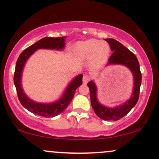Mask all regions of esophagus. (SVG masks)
I'll return each instance as SVG.
<instances>
[{
  "mask_svg": "<svg viewBox=\"0 0 159 159\" xmlns=\"http://www.w3.org/2000/svg\"><path fill=\"white\" fill-rule=\"evenodd\" d=\"M90 80V76H89L88 75H84L83 77V83L87 84V82Z\"/></svg>",
  "mask_w": 159,
  "mask_h": 159,
  "instance_id": "obj_1",
  "label": "esophagus"
}]
</instances>
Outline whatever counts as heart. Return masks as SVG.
I'll return each mask as SVG.
<instances>
[{"label":"heart","mask_w":159,"mask_h":159,"mask_svg":"<svg viewBox=\"0 0 159 159\" xmlns=\"http://www.w3.org/2000/svg\"><path fill=\"white\" fill-rule=\"evenodd\" d=\"M74 52L78 59H90V65L98 68L106 62L110 53V46L106 42L91 39L76 43Z\"/></svg>","instance_id":"heart-1"}]
</instances>
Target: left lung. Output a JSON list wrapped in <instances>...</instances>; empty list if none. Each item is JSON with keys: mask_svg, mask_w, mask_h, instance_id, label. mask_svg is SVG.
<instances>
[{"mask_svg": "<svg viewBox=\"0 0 159 159\" xmlns=\"http://www.w3.org/2000/svg\"><path fill=\"white\" fill-rule=\"evenodd\" d=\"M105 40L109 43L111 51L113 52V54L108 59V63L107 65L121 64L125 66L132 71L134 77V88L131 98L125 103L114 108L104 106L98 102L96 96L97 88L96 84L93 81L87 83V86L90 89L91 105L96 114L104 120L116 121L125 116L138 102L141 84V72L137 57L131 51L114 39H105Z\"/></svg>", "mask_w": 159, "mask_h": 159, "instance_id": "left-lung-1", "label": "left lung"}]
</instances>
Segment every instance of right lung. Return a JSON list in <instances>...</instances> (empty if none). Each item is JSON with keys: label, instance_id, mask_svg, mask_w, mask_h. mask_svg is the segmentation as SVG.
Wrapping results in <instances>:
<instances>
[{"label": "right lung", "instance_id": "obj_1", "mask_svg": "<svg viewBox=\"0 0 159 159\" xmlns=\"http://www.w3.org/2000/svg\"><path fill=\"white\" fill-rule=\"evenodd\" d=\"M66 36L62 37H44L36 42L28 48H27L20 54L16 62L15 73H14V84H15L16 92L18 97L22 105L27 110L30 111L39 116L44 117H53L61 114L66 108L73 98L76 89L82 84V78L83 75H78L70 82L67 88L66 89L64 93L59 100L53 103L43 104L38 103L29 98L24 93L21 87V73L29 57L34 54L37 49H52V50H62L65 46Z\"/></svg>", "mask_w": 159, "mask_h": 159}]
</instances>
